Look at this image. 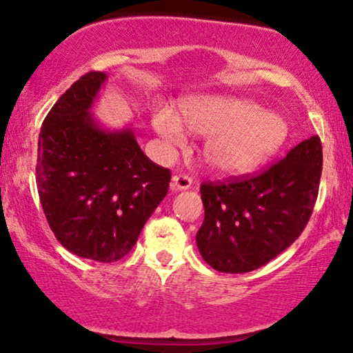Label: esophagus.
I'll use <instances>...</instances> for the list:
<instances>
[{
  "mask_svg": "<svg viewBox=\"0 0 353 353\" xmlns=\"http://www.w3.org/2000/svg\"><path fill=\"white\" fill-rule=\"evenodd\" d=\"M192 185V179L185 174H177V176L172 177L171 181V188L172 190H185Z\"/></svg>",
  "mask_w": 353,
  "mask_h": 353,
  "instance_id": "34e87169",
  "label": "esophagus"
}]
</instances>
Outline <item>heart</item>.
<instances>
[{
	"mask_svg": "<svg viewBox=\"0 0 353 353\" xmlns=\"http://www.w3.org/2000/svg\"><path fill=\"white\" fill-rule=\"evenodd\" d=\"M182 121L171 109L157 108L152 125L169 148L185 143V129L205 137L204 163L222 176H242L269 161L285 143V121L241 98H192L181 104ZM185 124L182 125L181 123Z\"/></svg>",
	"mask_w": 353,
	"mask_h": 353,
	"instance_id": "1",
	"label": "heart"
}]
</instances>
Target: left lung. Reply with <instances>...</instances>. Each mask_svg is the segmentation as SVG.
Segmentation results:
<instances>
[{"instance_id": "left-lung-1", "label": "left lung", "mask_w": 353, "mask_h": 353, "mask_svg": "<svg viewBox=\"0 0 353 353\" xmlns=\"http://www.w3.org/2000/svg\"><path fill=\"white\" fill-rule=\"evenodd\" d=\"M320 176L322 143L312 136L264 172L204 182V222L196 236L202 259L225 274L250 272L272 261L305 229Z\"/></svg>"}]
</instances>
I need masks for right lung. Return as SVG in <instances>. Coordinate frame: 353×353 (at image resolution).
Instances as JSON below:
<instances>
[{
    "label": "right lung",
    "instance_id": "1",
    "mask_svg": "<svg viewBox=\"0 0 353 353\" xmlns=\"http://www.w3.org/2000/svg\"><path fill=\"white\" fill-rule=\"evenodd\" d=\"M106 79L86 72L61 96L41 125L36 164L39 201L56 239L98 262L129 254L171 182L131 128L109 131L91 114Z\"/></svg>",
    "mask_w": 353,
    "mask_h": 353
}]
</instances>
